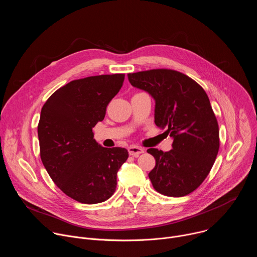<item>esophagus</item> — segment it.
<instances>
[{
    "mask_svg": "<svg viewBox=\"0 0 257 257\" xmlns=\"http://www.w3.org/2000/svg\"><path fill=\"white\" fill-rule=\"evenodd\" d=\"M128 152H129L130 156L138 157L140 154L144 153V149H142V148H140V146H137V145H132L128 149Z\"/></svg>",
    "mask_w": 257,
    "mask_h": 257,
    "instance_id": "esophagus-1",
    "label": "esophagus"
}]
</instances>
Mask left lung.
<instances>
[{"instance_id": "obj_1", "label": "left lung", "mask_w": 257, "mask_h": 257, "mask_svg": "<svg viewBox=\"0 0 257 257\" xmlns=\"http://www.w3.org/2000/svg\"><path fill=\"white\" fill-rule=\"evenodd\" d=\"M128 79L155 98V123L174 139L170 152L148 150L156 159L149 174L154 188L172 197L193 192L209 174L219 149L218 124L206 92L171 69L129 73Z\"/></svg>"}]
</instances>
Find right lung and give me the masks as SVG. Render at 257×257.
<instances>
[{
    "label": "right lung",
    "instance_id": "add662e5",
    "mask_svg": "<svg viewBox=\"0 0 257 257\" xmlns=\"http://www.w3.org/2000/svg\"><path fill=\"white\" fill-rule=\"evenodd\" d=\"M124 78L125 74H112L73 80L56 90L42 108L38 126L42 162L55 184L78 202L94 204L111 197L117 173L129 157L126 149L102 148L92 132Z\"/></svg>",
    "mask_w": 257,
    "mask_h": 257
}]
</instances>
